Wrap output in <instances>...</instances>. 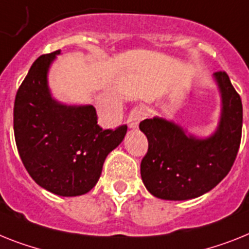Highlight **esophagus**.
<instances>
[{"mask_svg":"<svg viewBox=\"0 0 249 249\" xmlns=\"http://www.w3.org/2000/svg\"><path fill=\"white\" fill-rule=\"evenodd\" d=\"M147 116V111L145 108L142 107V106H138V107H134L131 110V112L129 114L128 118V126L130 129H137L139 123L143 120L144 118Z\"/></svg>","mask_w":249,"mask_h":249,"instance_id":"esophagus-1","label":"esophagus"}]
</instances>
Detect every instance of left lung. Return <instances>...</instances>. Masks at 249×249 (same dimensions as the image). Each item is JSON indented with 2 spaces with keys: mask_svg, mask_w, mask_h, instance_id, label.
Returning a JSON list of instances; mask_svg holds the SVG:
<instances>
[{
  "mask_svg": "<svg viewBox=\"0 0 249 249\" xmlns=\"http://www.w3.org/2000/svg\"><path fill=\"white\" fill-rule=\"evenodd\" d=\"M220 96L218 125L197 137L175 121L154 116L141 123L148 152L141 163L145 189L162 200L182 201L204 195L231 171L242 137V101L225 72L213 74Z\"/></svg>",
  "mask_w": 249,
  "mask_h": 249,
  "instance_id": "obj_1",
  "label": "left lung"
}]
</instances>
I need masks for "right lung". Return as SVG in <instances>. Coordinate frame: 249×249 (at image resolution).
I'll list each match as a JSON object with an SVG mask.
<instances>
[{
  "label": "right lung",
  "mask_w": 249,
  "mask_h": 249,
  "mask_svg": "<svg viewBox=\"0 0 249 249\" xmlns=\"http://www.w3.org/2000/svg\"><path fill=\"white\" fill-rule=\"evenodd\" d=\"M60 50L35 60L14 107L16 147L37 185L59 196L85 195L95 187L110 152L124 141L128 126L102 130L92 105L54 99L49 71Z\"/></svg>",
  "instance_id": "1"
}]
</instances>
